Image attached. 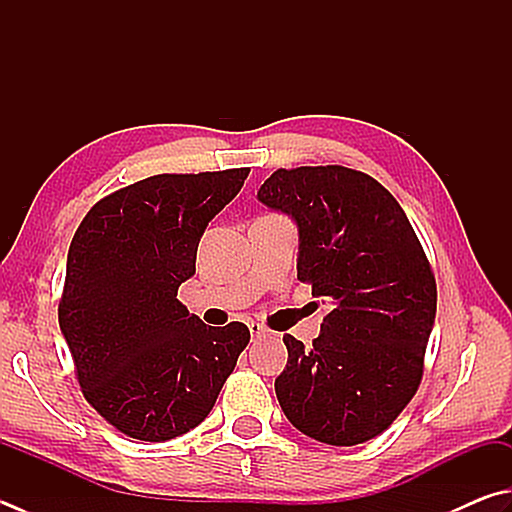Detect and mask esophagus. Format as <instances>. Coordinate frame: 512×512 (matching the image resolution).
I'll list each match as a JSON object with an SVG mask.
<instances>
[{"instance_id":"34e87169","label":"esophagus","mask_w":512,"mask_h":512,"mask_svg":"<svg viewBox=\"0 0 512 512\" xmlns=\"http://www.w3.org/2000/svg\"><path fill=\"white\" fill-rule=\"evenodd\" d=\"M249 332H252V339H258V336L265 334V325L260 323H249Z\"/></svg>"}]
</instances>
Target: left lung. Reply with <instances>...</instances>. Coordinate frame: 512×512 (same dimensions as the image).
Here are the masks:
<instances>
[{"instance_id":"1","label":"left lung","mask_w":512,"mask_h":512,"mask_svg":"<svg viewBox=\"0 0 512 512\" xmlns=\"http://www.w3.org/2000/svg\"><path fill=\"white\" fill-rule=\"evenodd\" d=\"M258 200L296 220L298 281L332 305L312 347L283 336L278 403L316 441H370L419 390L437 312L430 260L406 211L363 171L276 169Z\"/></svg>"}]
</instances>
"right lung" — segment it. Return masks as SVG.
Returning a JSON list of instances; mask_svg holds the SVG:
<instances>
[{
	"instance_id": "add662e5",
	"label": "right lung",
	"mask_w": 512,
	"mask_h": 512,
	"mask_svg": "<svg viewBox=\"0 0 512 512\" xmlns=\"http://www.w3.org/2000/svg\"><path fill=\"white\" fill-rule=\"evenodd\" d=\"M247 173H158L95 202L75 231L57 318L84 399L122 435L196 428L249 343L245 323L205 325L176 298Z\"/></svg>"
}]
</instances>
